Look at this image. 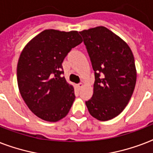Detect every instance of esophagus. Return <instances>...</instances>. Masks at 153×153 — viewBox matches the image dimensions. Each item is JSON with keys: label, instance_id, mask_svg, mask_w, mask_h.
<instances>
[{"label": "esophagus", "instance_id": "esophagus-1", "mask_svg": "<svg viewBox=\"0 0 153 153\" xmlns=\"http://www.w3.org/2000/svg\"><path fill=\"white\" fill-rule=\"evenodd\" d=\"M82 86H83V83H82V82H80V83H79V84H78V88H79V90H80V89H81L82 87Z\"/></svg>", "mask_w": 153, "mask_h": 153}]
</instances>
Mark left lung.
I'll list each match as a JSON object with an SVG mask.
<instances>
[{
  "mask_svg": "<svg viewBox=\"0 0 153 153\" xmlns=\"http://www.w3.org/2000/svg\"><path fill=\"white\" fill-rule=\"evenodd\" d=\"M82 36L94 71L92 98L86 102L89 113L99 121L121 114L133 95L137 82L133 54L117 35L103 26L82 30Z\"/></svg>",
  "mask_w": 153,
  "mask_h": 153,
  "instance_id": "obj_1",
  "label": "left lung"
}]
</instances>
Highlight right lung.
I'll return each mask as SVG.
<instances>
[{
  "label": "right lung",
  "instance_id": "add662e5",
  "mask_svg": "<svg viewBox=\"0 0 153 153\" xmlns=\"http://www.w3.org/2000/svg\"><path fill=\"white\" fill-rule=\"evenodd\" d=\"M82 42L78 31L46 29L20 53L16 69L19 91L30 110L42 120L55 122L69 113L74 90L62 77V63Z\"/></svg>",
  "mask_w": 153,
  "mask_h": 153
}]
</instances>
